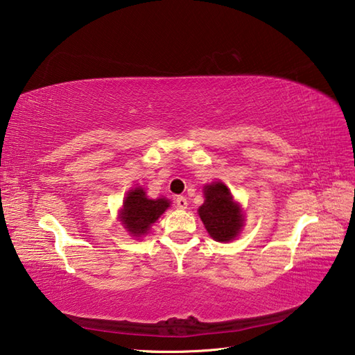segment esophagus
I'll use <instances>...</instances> for the list:
<instances>
[{
    "label": "esophagus",
    "mask_w": 355,
    "mask_h": 355,
    "mask_svg": "<svg viewBox=\"0 0 355 355\" xmlns=\"http://www.w3.org/2000/svg\"><path fill=\"white\" fill-rule=\"evenodd\" d=\"M176 207H178L179 209H185V208L188 207L187 198H184V196H178V198H176Z\"/></svg>",
    "instance_id": "obj_1"
}]
</instances>
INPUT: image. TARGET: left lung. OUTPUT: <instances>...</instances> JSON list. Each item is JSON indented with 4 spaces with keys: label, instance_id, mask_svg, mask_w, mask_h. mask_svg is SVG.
<instances>
[{
    "label": "left lung",
    "instance_id": "1",
    "mask_svg": "<svg viewBox=\"0 0 355 355\" xmlns=\"http://www.w3.org/2000/svg\"><path fill=\"white\" fill-rule=\"evenodd\" d=\"M205 202L199 216L208 234L216 241H231L240 234L244 216L240 203L234 200L223 182H212L203 187Z\"/></svg>",
    "mask_w": 355,
    "mask_h": 355
}]
</instances>
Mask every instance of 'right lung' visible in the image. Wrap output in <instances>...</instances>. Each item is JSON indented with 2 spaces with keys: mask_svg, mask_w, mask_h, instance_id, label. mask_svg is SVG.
<instances>
[{
  "mask_svg": "<svg viewBox=\"0 0 355 355\" xmlns=\"http://www.w3.org/2000/svg\"><path fill=\"white\" fill-rule=\"evenodd\" d=\"M170 207V200L148 199L143 188H133L123 202L120 220L124 227L133 237H141L150 231V226L159 218L165 209Z\"/></svg>",
  "mask_w": 355,
  "mask_h": 355,
  "instance_id": "add662e5",
  "label": "right lung"
}]
</instances>
